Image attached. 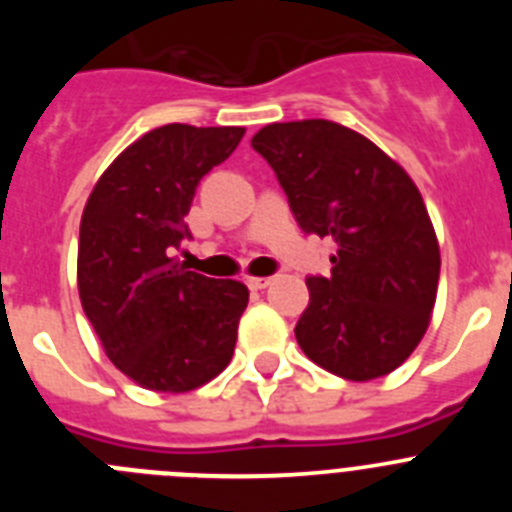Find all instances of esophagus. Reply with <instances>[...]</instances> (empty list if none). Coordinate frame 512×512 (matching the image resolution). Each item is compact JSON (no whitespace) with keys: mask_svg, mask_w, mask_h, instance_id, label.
I'll list each match as a JSON object with an SVG mask.
<instances>
[{"mask_svg":"<svg viewBox=\"0 0 512 512\" xmlns=\"http://www.w3.org/2000/svg\"><path fill=\"white\" fill-rule=\"evenodd\" d=\"M271 282H274L271 277H248V287L251 289H266Z\"/></svg>","mask_w":512,"mask_h":512,"instance_id":"34e87169","label":"esophagus"}]
</instances>
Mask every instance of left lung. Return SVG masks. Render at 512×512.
<instances>
[{
  "label": "left lung",
  "mask_w": 512,
  "mask_h": 512,
  "mask_svg": "<svg viewBox=\"0 0 512 512\" xmlns=\"http://www.w3.org/2000/svg\"><path fill=\"white\" fill-rule=\"evenodd\" d=\"M305 233L330 235V277H310L295 336L351 382L395 372L425 336L441 251L418 187L372 140L330 120L271 122L251 138Z\"/></svg>",
  "instance_id": "8db88e82"
}]
</instances>
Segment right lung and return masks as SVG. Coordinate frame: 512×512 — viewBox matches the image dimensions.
Returning a JSON list of instances; mask_svg holds the SVG:
<instances>
[{
  "label": "right lung",
  "instance_id": "1",
  "mask_svg": "<svg viewBox=\"0 0 512 512\" xmlns=\"http://www.w3.org/2000/svg\"><path fill=\"white\" fill-rule=\"evenodd\" d=\"M243 133L182 122L151 130L107 166L84 207L81 307L104 354L146 390H197L233 359L248 287L202 277L171 253L189 235L184 217L200 179Z\"/></svg>",
  "mask_w": 512,
  "mask_h": 512
}]
</instances>
